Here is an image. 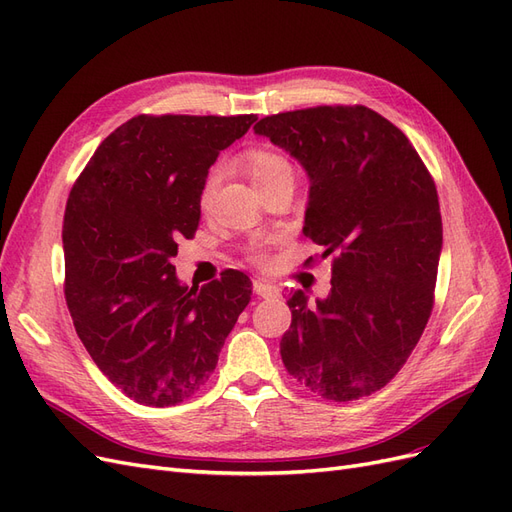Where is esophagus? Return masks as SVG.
<instances>
[{
	"instance_id": "1",
	"label": "esophagus",
	"mask_w": 512,
	"mask_h": 512,
	"mask_svg": "<svg viewBox=\"0 0 512 512\" xmlns=\"http://www.w3.org/2000/svg\"><path fill=\"white\" fill-rule=\"evenodd\" d=\"M254 292L258 294V297H265V299H271V297H277V294H280L277 286H273L265 280H254Z\"/></svg>"
}]
</instances>
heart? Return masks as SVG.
Here are the masks:
<instances>
[{
  "label": "heart",
  "mask_w": 512,
  "mask_h": 512,
  "mask_svg": "<svg viewBox=\"0 0 512 512\" xmlns=\"http://www.w3.org/2000/svg\"><path fill=\"white\" fill-rule=\"evenodd\" d=\"M243 164L260 192L275 188V185L294 181L292 162L288 160L286 153L277 151L273 147H252L250 151H245ZM218 179H220L218 170H213V173L207 177V181L203 185V192H200V207L203 209L209 207L213 192H215V185H218Z\"/></svg>",
  "instance_id": "b5f03b06"
}]
</instances>
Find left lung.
Returning <instances> with one entry per match:
<instances>
[{"mask_svg":"<svg viewBox=\"0 0 512 512\" xmlns=\"http://www.w3.org/2000/svg\"><path fill=\"white\" fill-rule=\"evenodd\" d=\"M254 132L305 168L303 232L333 256L327 299L309 305L303 290L288 299V374L333 401L376 393L431 316L442 252L436 183L406 134L367 106L271 115Z\"/></svg>","mask_w":512,"mask_h":512,"instance_id":"1","label":"left lung"}]
</instances>
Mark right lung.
<instances>
[{
  "label": "right lung",
  "instance_id": "1",
  "mask_svg": "<svg viewBox=\"0 0 512 512\" xmlns=\"http://www.w3.org/2000/svg\"><path fill=\"white\" fill-rule=\"evenodd\" d=\"M256 115H138L119 126L72 185L64 215L66 303L89 356L130 399L175 406L218 365L252 282L185 286L173 258L200 222L220 151Z\"/></svg>",
  "mask_w": 512,
  "mask_h": 512
}]
</instances>
